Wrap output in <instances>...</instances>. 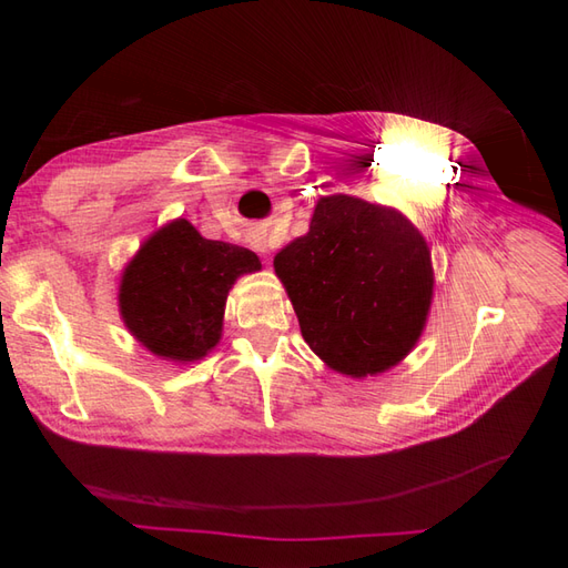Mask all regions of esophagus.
Wrapping results in <instances>:
<instances>
[{
    "label": "esophagus",
    "instance_id": "esophagus-1",
    "mask_svg": "<svg viewBox=\"0 0 568 568\" xmlns=\"http://www.w3.org/2000/svg\"><path fill=\"white\" fill-rule=\"evenodd\" d=\"M248 244H251V248H255L257 253H263V255L274 248L272 242H270V234L265 230H251L248 232Z\"/></svg>",
    "mask_w": 568,
    "mask_h": 568
}]
</instances>
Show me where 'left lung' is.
Wrapping results in <instances>:
<instances>
[{
    "mask_svg": "<svg viewBox=\"0 0 568 568\" xmlns=\"http://www.w3.org/2000/svg\"><path fill=\"white\" fill-rule=\"evenodd\" d=\"M301 332L341 374H379L415 346L434 270L424 236L398 211L353 196L320 199L311 232L274 255Z\"/></svg>",
    "mask_w": 568,
    "mask_h": 568,
    "instance_id": "obj_1",
    "label": "left lung"
}]
</instances>
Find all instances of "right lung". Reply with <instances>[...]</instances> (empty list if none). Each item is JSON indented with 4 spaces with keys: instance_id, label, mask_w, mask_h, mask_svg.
<instances>
[{
    "instance_id": "1",
    "label": "right lung",
    "mask_w": 568,
    "mask_h": 568,
    "mask_svg": "<svg viewBox=\"0 0 568 568\" xmlns=\"http://www.w3.org/2000/svg\"><path fill=\"white\" fill-rule=\"evenodd\" d=\"M255 270L253 251L203 239L192 222L175 220L125 267L120 313L151 353L192 363L220 341L234 280Z\"/></svg>"
}]
</instances>
